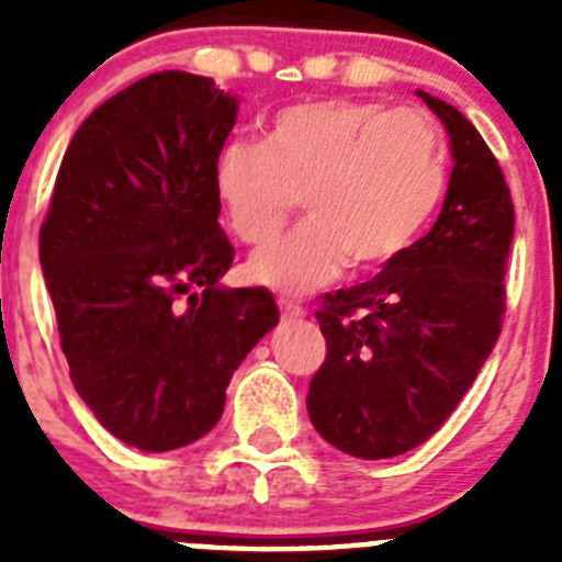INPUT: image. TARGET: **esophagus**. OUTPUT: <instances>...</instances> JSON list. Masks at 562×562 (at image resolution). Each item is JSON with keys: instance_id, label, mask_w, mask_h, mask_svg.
Masks as SVG:
<instances>
[{"instance_id": "esophagus-1", "label": "esophagus", "mask_w": 562, "mask_h": 562, "mask_svg": "<svg viewBox=\"0 0 562 562\" xmlns=\"http://www.w3.org/2000/svg\"><path fill=\"white\" fill-rule=\"evenodd\" d=\"M278 310H281V315L284 317H304L306 315L304 306L292 304V301H286V297H281V301H278Z\"/></svg>"}]
</instances>
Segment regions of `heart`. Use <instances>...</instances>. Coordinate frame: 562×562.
Returning <instances> with one entry per match:
<instances>
[{"label": "heart", "instance_id": "1", "mask_svg": "<svg viewBox=\"0 0 562 562\" xmlns=\"http://www.w3.org/2000/svg\"><path fill=\"white\" fill-rule=\"evenodd\" d=\"M448 186V148L416 109L329 98L286 106L267 140H231L213 188L238 241L270 245L304 196L306 222L247 265L250 281L310 292L351 265L376 270L414 245Z\"/></svg>", "mask_w": 562, "mask_h": 562}]
</instances>
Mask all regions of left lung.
<instances>
[{
  "mask_svg": "<svg viewBox=\"0 0 562 562\" xmlns=\"http://www.w3.org/2000/svg\"><path fill=\"white\" fill-rule=\"evenodd\" d=\"M450 134L453 173L428 236L371 281L324 295L326 362L306 411L329 445L391 459L445 425L493 351L515 207L498 160L456 106L416 92Z\"/></svg>",
  "mask_w": 562,
  "mask_h": 562,
  "instance_id": "obj_1",
  "label": "left lung"
}]
</instances>
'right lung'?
<instances>
[{"label":"right lung","mask_w":562,"mask_h":562,"mask_svg":"<svg viewBox=\"0 0 562 562\" xmlns=\"http://www.w3.org/2000/svg\"><path fill=\"white\" fill-rule=\"evenodd\" d=\"M236 112V95L180 69L112 95L69 140L38 236L78 396L148 453L202 439L278 324L265 286L220 284L233 245L213 166Z\"/></svg>","instance_id":"right-lung-1"}]
</instances>
